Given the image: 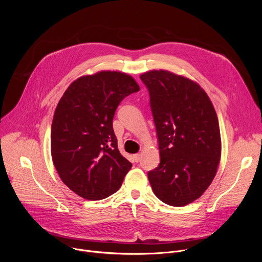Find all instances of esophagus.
<instances>
[{"label":"esophagus","instance_id":"obj_1","mask_svg":"<svg viewBox=\"0 0 262 262\" xmlns=\"http://www.w3.org/2000/svg\"><path fill=\"white\" fill-rule=\"evenodd\" d=\"M140 159H141V156H140L139 154H137V155H135V156H134V160H135V162H136V163H138V162L140 161Z\"/></svg>","mask_w":262,"mask_h":262}]
</instances>
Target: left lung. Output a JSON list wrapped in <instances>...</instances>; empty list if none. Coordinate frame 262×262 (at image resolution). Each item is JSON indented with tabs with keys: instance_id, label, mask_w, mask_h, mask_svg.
<instances>
[{
	"instance_id": "obj_1",
	"label": "left lung",
	"mask_w": 262,
	"mask_h": 262,
	"mask_svg": "<svg viewBox=\"0 0 262 262\" xmlns=\"http://www.w3.org/2000/svg\"><path fill=\"white\" fill-rule=\"evenodd\" d=\"M150 96L161 162L148 172L155 195L171 206L198 199L215 176L221 136L213 105L195 82L166 71L140 77Z\"/></svg>"
}]
</instances>
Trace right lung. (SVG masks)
<instances>
[{"mask_svg": "<svg viewBox=\"0 0 262 262\" xmlns=\"http://www.w3.org/2000/svg\"><path fill=\"white\" fill-rule=\"evenodd\" d=\"M139 90L126 73L100 71L76 80L61 97L52 158L61 180L79 196L101 200L120 189L132 164L118 150L113 118L123 98Z\"/></svg>", "mask_w": 262, "mask_h": 262, "instance_id": "1", "label": "right lung"}]
</instances>
